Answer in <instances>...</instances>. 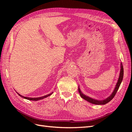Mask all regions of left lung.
Returning <instances> with one entry per match:
<instances>
[{
    "instance_id": "8db88e82",
    "label": "left lung",
    "mask_w": 132,
    "mask_h": 132,
    "mask_svg": "<svg viewBox=\"0 0 132 132\" xmlns=\"http://www.w3.org/2000/svg\"><path fill=\"white\" fill-rule=\"evenodd\" d=\"M123 67L122 65V64L121 63V71H120V74H119V77L118 80V82L117 83L115 87V89L113 91V92L112 93V94H111V96L109 97H107L106 99L104 100H95L93 99L92 98H90L88 96H87L84 95L80 90V89H79V87L78 88V90H79V93L80 94V96L83 98L85 100L87 101L88 102L91 103H93V104H95V105H105L106 103L109 102L111 100H112L113 98L114 97L115 95L117 93V91H118V89L119 86H120L122 82V81L123 80Z\"/></svg>"
}]
</instances>
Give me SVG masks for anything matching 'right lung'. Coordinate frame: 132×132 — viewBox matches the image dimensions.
Listing matches in <instances>:
<instances>
[{"instance_id": "right-lung-1", "label": "right lung", "mask_w": 132, "mask_h": 132, "mask_svg": "<svg viewBox=\"0 0 132 132\" xmlns=\"http://www.w3.org/2000/svg\"><path fill=\"white\" fill-rule=\"evenodd\" d=\"M53 93H52L51 94H50L48 95H47L46 96H42V97H36V98H31V97H25V96H23L20 95L19 93H18V94L20 96H21V97L23 98H25V99H27V100H34V101H38V100H42L44 98H46L48 96H50L51 95H52V94Z\"/></svg>"}]
</instances>
